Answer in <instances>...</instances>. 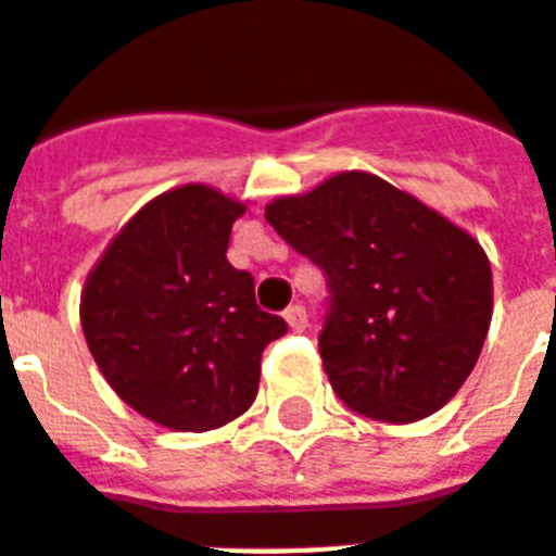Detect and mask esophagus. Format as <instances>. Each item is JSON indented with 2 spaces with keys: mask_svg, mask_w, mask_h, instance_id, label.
Segmentation results:
<instances>
[{
  "mask_svg": "<svg viewBox=\"0 0 556 556\" xmlns=\"http://www.w3.org/2000/svg\"><path fill=\"white\" fill-rule=\"evenodd\" d=\"M283 319H287V325H290L293 331H304V328H307V311H304L302 304L287 307V311H283Z\"/></svg>",
  "mask_w": 556,
  "mask_h": 556,
  "instance_id": "34e87169",
  "label": "esophagus"
}]
</instances>
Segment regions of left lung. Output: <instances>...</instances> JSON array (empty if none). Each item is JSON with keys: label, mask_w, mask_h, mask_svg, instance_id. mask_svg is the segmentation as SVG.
<instances>
[{"label": "left lung", "mask_w": 556, "mask_h": 556, "mask_svg": "<svg viewBox=\"0 0 556 556\" xmlns=\"http://www.w3.org/2000/svg\"><path fill=\"white\" fill-rule=\"evenodd\" d=\"M266 219L328 275L319 352L342 402L395 425L452 402L492 319L490 257L469 231L361 169L275 199Z\"/></svg>", "instance_id": "left-lung-1"}]
</instances>
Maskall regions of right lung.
I'll use <instances>...</instances> for the list:
<instances>
[{"instance_id": "obj_1", "label": "right lung", "mask_w": 556, "mask_h": 556, "mask_svg": "<svg viewBox=\"0 0 556 556\" xmlns=\"http://www.w3.org/2000/svg\"><path fill=\"white\" fill-rule=\"evenodd\" d=\"M245 204L207 184L146 202L108 243L81 290L87 349L111 390L169 431H214L252 407L263 349L281 316L225 252Z\"/></svg>"}]
</instances>
